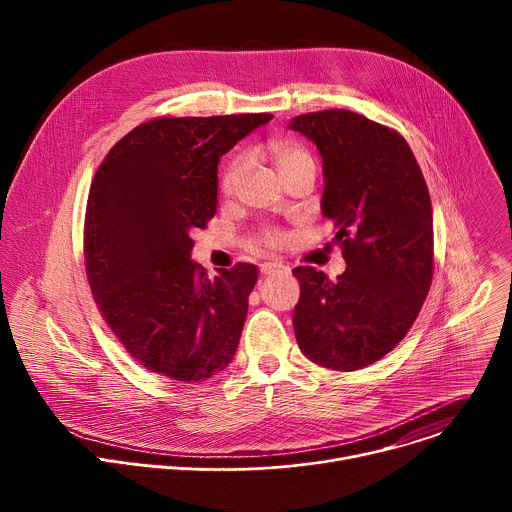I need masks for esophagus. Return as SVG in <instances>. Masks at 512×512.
<instances>
[{"instance_id": "esophagus-1", "label": "esophagus", "mask_w": 512, "mask_h": 512, "mask_svg": "<svg viewBox=\"0 0 512 512\" xmlns=\"http://www.w3.org/2000/svg\"><path fill=\"white\" fill-rule=\"evenodd\" d=\"M259 269H261L263 275H271V273H275V271L285 269V265H283L281 261H265V263L259 265Z\"/></svg>"}]
</instances>
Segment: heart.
<instances>
[{
  "mask_svg": "<svg viewBox=\"0 0 512 512\" xmlns=\"http://www.w3.org/2000/svg\"><path fill=\"white\" fill-rule=\"evenodd\" d=\"M267 152L277 168V172L281 174V178H285L287 174L296 172L304 166H314V160L310 156V152L304 148V145L291 141V139H273L269 141L267 145ZM245 158L237 156L235 160H231V164L227 166L225 174H223V180H221V188L225 194H233L245 174ZM281 233L275 231V229H263L261 235H259V245H265V247H277L281 245Z\"/></svg>",
  "mask_w": 512,
  "mask_h": 512,
  "instance_id": "b5f03b06",
  "label": "heart"
}]
</instances>
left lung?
<instances>
[{
    "instance_id": "obj_1",
    "label": "left lung",
    "mask_w": 512,
    "mask_h": 512,
    "mask_svg": "<svg viewBox=\"0 0 512 512\" xmlns=\"http://www.w3.org/2000/svg\"><path fill=\"white\" fill-rule=\"evenodd\" d=\"M322 156V214L334 223L346 271L330 281L296 267L294 330L320 367L358 371L413 326L433 277V216L425 178L401 133L346 109L291 119Z\"/></svg>"
}]
</instances>
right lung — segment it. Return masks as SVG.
<instances>
[{
  "label": "right lung",
  "mask_w": 512,
  "mask_h": 512,
  "mask_svg": "<svg viewBox=\"0 0 512 512\" xmlns=\"http://www.w3.org/2000/svg\"><path fill=\"white\" fill-rule=\"evenodd\" d=\"M269 113L158 117L121 137L99 166L85 216V267L101 316L143 369L182 383L227 369L257 267L210 279L192 233L216 212L218 160Z\"/></svg>",
  "instance_id": "obj_1"
}]
</instances>
